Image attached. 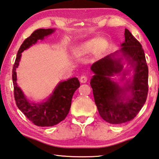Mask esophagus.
<instances>
[{"instance_id": "esophagus-1", "label": "esophagus", "mask_w": 159, "mask_h": 159, "mask_svg": "<svg viewBox=\"0 0 159 159\" xmlns=\"http://www.w3.org/2000/svg\"><path fill=\"white\" fill-rule=\"evenodd\" d=\"M87 76H85V75H82V76L80 77V81L82 83H86L87 82Z\"/></svg>"}]
</instances>
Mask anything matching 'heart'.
<instances>
[{"instance_id":"heart-1","label":"heart","mask_w":159,"mask_h":159,"mask_svg":"<svg viewBox=\"0 0 159 159\" xmlns=\"http://www.w3.org/2000/svg\"><path fill=\"white\" fill-rule=\"evenodd\" d=\"M106 46H107V43L105 40L95 38L82 43L77 48V52L78 53H91L96 51L97 53H101L105 51Z\"/></svg>"}]
</instances>
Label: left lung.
Here are the masks:
<instances>
[{
	"instance_id": "8db88e82",
	"label": "left lung",
	"mask_w": 159,
	"mask_h": 159,
	"mask_svg": "<svg viewBox=\"0 0 159 159\" xmlns=\"http://www.w3.org/2000/svg\"><path fill=\"white\" fill-rule=\"evenodd\" d=\"M123 59L134 70L132 79L126 80L131 70L123 69ZM91 70L94 75L90 84L101 118L111 124H121L133 119L145 103L149 89L148 66L141 43L125 29L120 49L95 62ZM115 74L123 75L121 81L126 80L123 86L111 79Z\"/></svg>"
}]
</instances>
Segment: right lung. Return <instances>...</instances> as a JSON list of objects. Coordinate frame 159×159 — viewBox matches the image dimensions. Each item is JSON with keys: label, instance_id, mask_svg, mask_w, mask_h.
<instances>
[{"label": "right lung", "instance_id": "add662e5", "mask_svg": "<svg viewBox=\"0 0 159 159\" xmlns=\"http://www.w3.org/2000/svg\"><path fill=\"white\" fill-rule=\"evenodd\" d=\"M54 32L55 29H39L35 30L21 45L12 69V77L16 105L32 123L39 127L53 126L66 118L71 106L72 96L80 85L77 77L59 82L50 97L41 103L30 102L18 87L16 82V68L19 66L22 53L35 44L38 40H43L46 36Z\"/></svg>", "mask_w": 159, "mask_h": 159}]
</instances>
